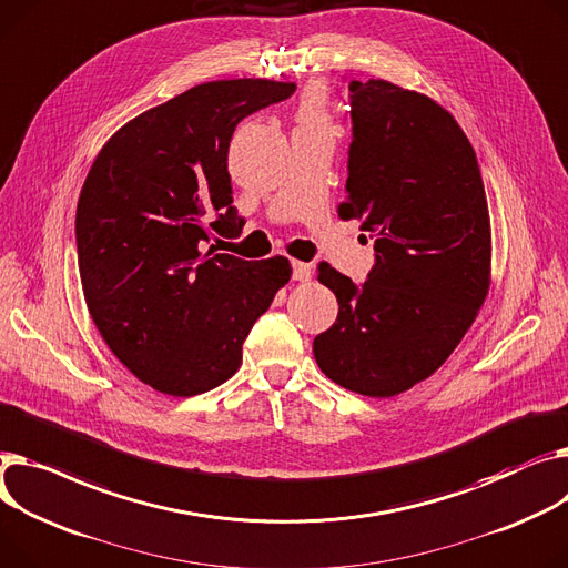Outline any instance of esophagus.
Listing matches in <instances>:
<instances>
[{"mask_svg": "<svg viewBox=\"0 0 568 568\" xmlns=\"http://www.w3.org/2000/svg\"><path fill=\"white\" fill-rule=\"evenodd\" d=\"M292 278L294 281H308L311 278V264L308 262H292Z\"/></svg>", "mask_w": 568, "mask_h": 568, "instance_id": "1", "label": "esophagus"}]
</instances>
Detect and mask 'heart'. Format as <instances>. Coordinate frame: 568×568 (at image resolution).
Returning a JSON list of instances; mask_svg holds the SVG:
<instances>
[{"label":"heart","instance_id":"b5f03b06","mask_svg":"<svg viewBox=\"0 0 568 568\" xmlns=\"http://www.w3.org/2000/svg\"><path fill=\"white\" fill-rule=\"evenodd\" d=\"M324 104L326 100L320 89H313L304 95L298 106V121L304 123V128H324V121H326Z\"/></svg>","mask_w":568,"mask_h":568}]
</instances>
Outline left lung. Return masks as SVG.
Wrapping results in <instances>:
<instances>
[{
    "mask_svg": "<svg viewBox=\"0 0 568 568\" xmlns=\"http://www.w3.org/2000/svg\"><path fill=\"white\" fill-rule=\"evenodd\" d=\"M343 219L374 237L365 283L320 262L337 320L313 354L331 382L393 397L455 352L488 292L490 229L477 155L449 113L386 80H349Z\"/></svg>",
    "mask_w": 568,
    "mask_h": 568,
    "instance_id": "obj_1",
    "label": "left lung"
}]
</instances>
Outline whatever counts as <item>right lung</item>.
<instances>
[{
    "instance_id": "right-lung-1",
    "label": "right lung",
    "mask_w": 568,
    "mask_h": 568,
    "mask_svg": "<svg viewBox=\"0 0 568 568\" xmlns=\"http://www.w3.org/2000/svg\"><path fill=\"white\" fill-rule=\"evenodd\" d=\"M294 89H189L113 134L82 186L74 240L89 313L119 361L164 395L229 382L255 320L290 281L281 255L248 262L207 244L242 235L229 173L237 123Z\"/></svg>"
}]
</instances>
